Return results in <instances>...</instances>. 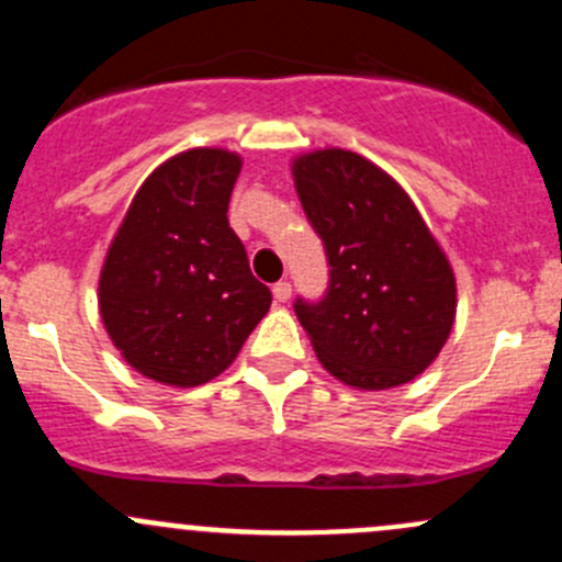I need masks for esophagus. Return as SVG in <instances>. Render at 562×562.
I'll list each match as a JSON object with an SVG mask.
<instances>
[{
  "mask_svg": "<svg viewBox=\"0 0 562 562\" xmlns=\"http://www.w3.org/2000/svg\"><path fill=\"white\" fill-rule=\"evenodd\" d=\"M271 293H274L277 302L285 304L288 299H291V282H288V280H280V282H277L274 288H271Z\"/></svg>",
  "mask_w": 562,
  "mask_h": 562,
  "instance_id": "esophagus-1",
  "label": "esophagus"
}]
</instances>
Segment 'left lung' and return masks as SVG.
Segmentation results:
<instances>
[{"label":"left lung","mask_w":562,"mask_h":562,"mask_svg":"<svg viewBox=\"0 0 562 562\" xmlns=\"http://www.w3.org/2000/svg\"><path fill=\"white\" fill-rule=\"evenodd\" d=\"M293 176L328 263L326 293L293 302L317 359L356 389L413 381L454 323L449 260L402 187L364 157L315 151Z\"/></svg>","instance_id":"8db88e82"}]
</instances>
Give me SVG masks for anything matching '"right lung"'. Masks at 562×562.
<instances>
[{
  "label": "right lung",
  "instance_id": "right-lung-1",
  "mask_svg": "<svg viewBox=\"0 0 562 562\" xmlns=\"http://www.w3.org/2000/svg\"><path fill=\"white\" fill-rule=\"evenodd\" d=\"M241 160L192 149L157 168L113 239L100 274V315L130 367L168 386L217 378L269 313L228 225Z\"/></svg>",
  "mask_w": 562,
  "mask_h": 562
}]
</instances>
